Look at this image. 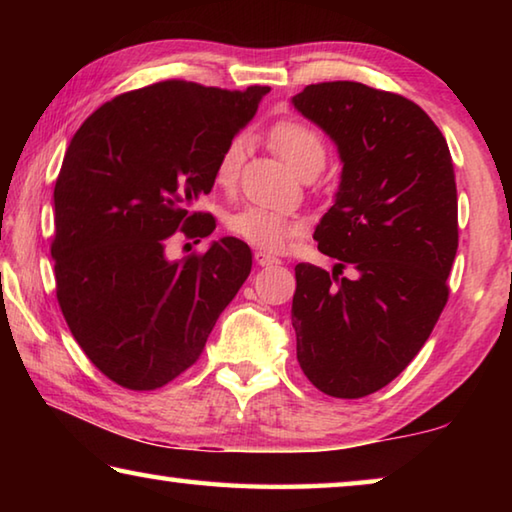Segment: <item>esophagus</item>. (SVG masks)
<instances>
[{
    "label": "esophagus",
    "mask_w": 512,
    "mask_h": 512,
    "mask_svg": "<svg viewBox=\"0 0 512 512\" xmlns=\"http://www.w3.org/2000/svg\"><path fill=\"white\" fill-rule=\"evenodd\" d=\"M255 262L259 266H273V264H280V259H277L275 255H271V253H266V250H257Z\"/></svg>",
    "instance_id": "obj_1"
}]
</instances>
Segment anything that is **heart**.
Masks as SVG:
<instances>
[{
	"mask_svg": "<svg viewBox=\"0 0 512 512\" xmlns=\"http://www.w3.org/2000/svg\"><path fill=\"white\" fill-rule=\"evenodd\" d=\"M268 144L296 173L309 167H316L318 171L323 169L327 155L325 140L307 121L280 119L268 131ZM241 164H244V140H232L216 162L214 183L221 189L235 187ZM228 230L239 239L248 241L250 246L280 250L293 237L300 235L302 225L280 212L266 210V207H244V210L228 216Z\"/></svg>",
	"mask_w": 512,
	"mask_h": 512,
	"instance_id": "1",
	"label": "heart"
}]
</instances>
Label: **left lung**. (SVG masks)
<instances>
[{"label": "left lung", "instance_id": "left-lung-1", "mask_svg": "<svg viewBox=\"0 0 512 512\" xmlns=\"http://www.w3.org/2000/svg\"><path fill=\"white\" fill-rule=\"evenodd\" d=\"M343 162L336 201L316 225L332 273L296 266L298 363L325 395L357 400L409 366L447 305L458 248L449 146L418 103L354 81L291 99ZM345 265L355 273L341 278Z\"/></svg>", "mask_w": 512, "mask_h": 512}]
</instances>
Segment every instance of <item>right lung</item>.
I'll use <instances>...</instances> for the list:
<instances>
[{
    "label": "right lung",
    "mask_w": 512,
    "mask_h": 512,
    "mask_svg": "<svg viewBox=\"0 0 512 512\" xmlns=\"http://www.w3.org/2000/svg\"><path fill=\"white\" fill-rule=\"evenodd\" d=\"M268 90L153 83L103 103L69 142L54 187L56 298L115 384L153 391L194 366L246 282L253 253L241 239L176 262L164 248L176 232L212 235L214 216L192 207Z\"/></svg>",
    "instance_id": "1"
}]
</instances>
